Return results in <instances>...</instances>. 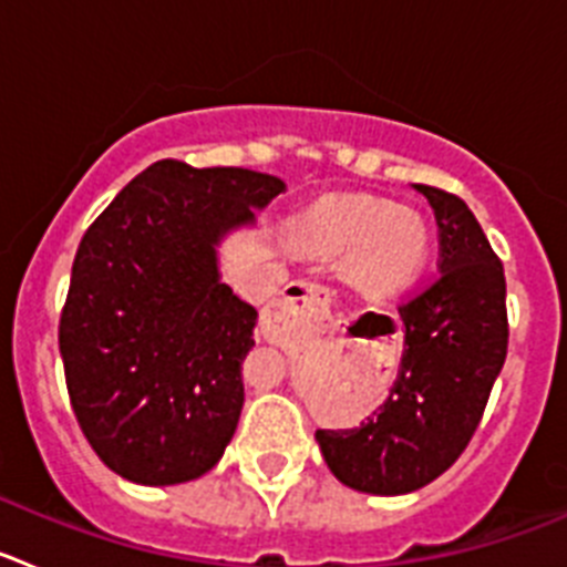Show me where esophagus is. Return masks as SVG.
<instances>
[{
	"label": "esophagus",
	"instance_id": "34e87169",
	"mask_svg": "<svg viewBox=\"0 0 567 567\" xmlns=\"http://www.w3.org/2000/svg\"><path fill=\"white\" fill-rule=\"evenodd\" d=\"M329 307H332V289L318 284V280H292L264 309V315H260V332L272 343H289L303 329L327 320Z\"/></svg>",
	"mask_w": 567,
	"mask_h": 567
}]
</instances>
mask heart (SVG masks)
Instances as JSON below:
<instances>
[{"instance_id": "b5f03b06", "label": "heart", "mask_w": 567, "mask_h": 567, "mask_svg": "<svg viewBox=\"0 0 567 567\" xmlns=\"http://www.w3.org/2000/svg\"><path fill=\"white\" fill-rule=\"evenodd\" d=\"M307 238L323 252H354V272L378 289L403 287L429 255V229L412 209H392L378 198H346L320 209Z\"/></svg>"}]
</instances>
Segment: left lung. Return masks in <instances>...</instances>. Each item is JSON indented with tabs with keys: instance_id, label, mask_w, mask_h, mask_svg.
<instances>
[{
	"instance_id": "left-lung-1",
	"label": "left lung",
	"mask_w": 567,
	"mask_h": 567,
	"mask_svg": "<svg viewBox=\"0 0 567 567\" xmlns=\"http://www.w3.org/2000/svg\"><path fill=\"white\" fill-rule=\"evenodd\" d=\"M437 221V275L398 303L403 358L389 398L352 429H318L334 477L365 494H409L457 463L508 352L503 260L460 195L414 184Z\"/></svg>"
}]
</instances>
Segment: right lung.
Wrapping results in <instances>:
<instances>
[{
    "label": "right lung",
    "instance_id": "obj_1",
    "mask_svg": "<svg viewBox=\"0 0 567 567\" xmlns=\"http://www.w3.org/2000/svg\"><path fill=\"white\" fill-rule=\"evenodd\" d=\"M284 189L278 175L164 158L84 233L59 352L82 434L118 477L175 485L221 460L258 312L221 280L215 244Z\"/></svg>",
    "mask_w": 567,
    "mask_h": 567
}]
</instances>
